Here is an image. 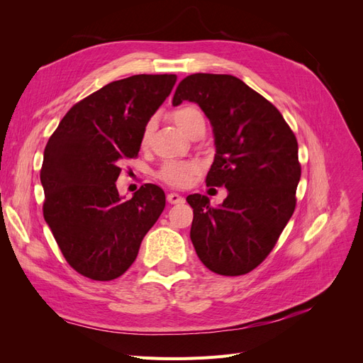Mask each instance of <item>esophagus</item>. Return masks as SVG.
I'll return each mask as SVG.
<instances>
[{
    "instance_id": "34e87169",
    "label": "esophagus",
    "mask_w": 363,
    "mask_h": 363,
    "mask_svg": "<svg viewBox=\"0 0 363 363\" xmlns=\"http://www.w3.org/2000/svg\"><path fill=\"white\" fill-rule=\"evenodd\" d=\"M167 200H168V203H171V204H180V203L184 201L183 196H182L180 194H175V192L168 194V195H167Z\"/></svg>"
}]
</instances>
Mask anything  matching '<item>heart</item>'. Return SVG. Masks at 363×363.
<instances>
[{
    "label": "heart",
    "instance_id": "heart-1",
    "mask_svg": "<svg viewBox=\"0 0 363 363\" xmlns=\"http://www.w3.org/2000/svg\"><path fill=\"white\" fill-rule=\"evenodd\" d=\"M172 121L175 123L183 133L189 128V125L194 123L195 119L203 118L201 112L199 108L194 106H184L177 108V111L172 112ZM152 131V121H148L145 124L144 130H142L140 135V144L145 145ZM196 167L194 163L189 162H167L162 164V168L159 171V177L171 186H184L188 184L192 179V175L195 174Z\"/></svg>",
    "mask_w": 363,
    "mask_h": 363
}]
</instances>
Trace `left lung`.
I'll return each mask as SVG.
<instances>
[{
    "mask_svg": "<svg viewBox=\"0 0 363 363\" xmlns=\"http://www.w3.org/2000/svg\"><path fill=\"white\" fill-rule=\"evenodd\" d=\"M183 101L211 121L216 155L206 183L228 192L219 207L188 195L191 240L208 269L242 276L265 260L295 211L298 144L277 108L238 77L188 75L172 98L174 106Z\"/></svg>",
    "mask_w": 363,
    "mask_h": 363,
    "instance_id": "obj_1",
    "label": "left lung"
}]
</instances>
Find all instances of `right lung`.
Returning <instances> with one entry per match:
<instances>
[{"label": "right lung", "mask_w": 363, "mask_h": 363, "mask_svg": "<svg viewBox=\"0 0 363 363\" xmlns=\"http://www.w3.org/2000/svg\"><path fill=\"white\" fill-rule=\"evenodd\" d=\"M175 80L174 74H139L106 84L69 108L43 151V218L84 277L123 276L163 212L159 186H140L124 201L115 182L121 160L138 156L142 130Z\"/></svg>", "instance_id": "obj_1"}]
</instances>
